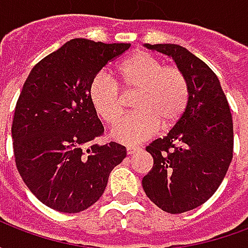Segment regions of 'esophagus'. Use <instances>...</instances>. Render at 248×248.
<instances>
[{
  "label": "esophagus",
  "mask_w": 248,
  "mask_h": 248,
  "mask_svg": "<svg viewBox=\"0 0 248 248\" xmlns=\"http://www.w3.org/2000/svg\"><path fill=\"white\" fill-rule=\"evenodd\" d=\"M126 151H127V154H129V155H131V154H134V153H137V151H140V147H137V146H127Z\"/></svg>",
  "instance_id": "34e87169"
}]
</instances>
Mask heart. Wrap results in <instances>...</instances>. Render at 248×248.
I'll return each instance as SVG.
<instances>
[{"label": "heart", "instance_id": "obj_1", "mask_svg": "<svg viewBox=\"0 0 248 248\" xmlns=\"http://www.w3.org/2000/svg\"><path fill=\"white\" fill-rule=\"evenodd\" d=\"M118 85L126 94L137 93V113L121 121L113 129V138L133 145L150 138L161 129H170L186 113L191 89L185 71L165 65L147 51H138L117 65ZM117 83L103 73L93 77L89 99L94 111L105 124H114L122 118L124 103Z\"/></svg>", "mask_w": 248, "mask_h": 248}]
</instances>
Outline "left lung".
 Returning <instances> with one entry per match:
<instances>
[{
	"instance_id": "left-lung-1",
	"label": "left lung",
	"mask_w": 248,
	"mask_h": 248,
	"mask_svg": "<svg viewBox=\"0 0 248 248\" xmlns=\"http://www.w3.org/2000/svg\"><path fill=\"white\" fill-rule=\"evenodd\" d=\"M146 46L172 57L190 82L186 113L166 137L146 147L154 165L142 179L151 202L182 214L207 202L223 182L234 153L232 117L218 77L202 60L174 44Z\"/></svg>"
}]
</instances>
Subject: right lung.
<instances>
[{"instance_id": "add662e5", "label": "right lung", "mask_w": 248, "mask_h": 248, "mask_svg": "<svg viewBox=\"0 0 248 248\" xmlns=\"http://www.w3.org/2000/svg\"><path fill=\"white\" fill-rule=\"evenodd\" d=\"M129 47L74 38L41 60L26 78L12 124L14 159L25 185L47 207L66 214L86 210L124 159V146L95 143L103 126L89 85Z\"/></svg>"}]
</instances>
